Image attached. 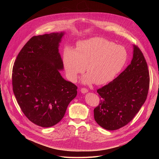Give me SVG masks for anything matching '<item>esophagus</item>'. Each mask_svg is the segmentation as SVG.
Wrapping results in <instances>:
<instances>
[{
	"label": "esophagus",
	"mask_w": 159,
	"mask_h": 159,
	"mask_svg": "<svg viewBox=\"0 0 159 159\" xmlns=\"http://www.w3.org/2000/svg\"><path fill=\"white\" fill-rule=\"evenodd\" d=\"M80 92L82 93H83V94H85V93H87L88 92V90L87 89H85V88H82L80 89Z\"/></svg>",
	"instance_id": "esophagus-1"
}]
</instances>
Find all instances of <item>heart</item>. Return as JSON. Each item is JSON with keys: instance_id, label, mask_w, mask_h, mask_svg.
I'll list each match as a JSON object with an SVG mask.
<instances>
[{"instance_id": "b5f03b06", "label": "heart", "mask_w": 159, "mask_h": 159, "mask_svg": "<svg viewBox=\"0 0 159 159\" xmlns=\"http://www.w3.org/2000/svg\"><path fill=\"white\" fill-rule=\"evenodd\" d=\"M125 48L106 39L96 37L78 43L76 50L67 48L63 63L69 78L75 82L79 75L87 73L82 79L85 84H106L114 79L126 63Z\"/></svg>"}]
</instances>
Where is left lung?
<instances>
[{"label": "left lung", "instance_id": "obj_1", "mask_svg": "<svg viewBox=\"0 0 159 159\" xmlns=\"http://www.w3.org/2000/svg\"><path fill=\"white\" fill-rule=\"evenodd\" d=\"M131 63L118 77L98 89L100 103L94 109L96 123L107 130L126 125L146 101L150 84L148 66L141 50L133 46Z\"/></svg>", "mask_w": 159, "mask_h": 159}]
</instances>
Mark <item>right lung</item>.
<instances>
[{
  "label": "right lung",
  "instance_id": "obj_1",
  "mask_svg": "<svg viewBox=\"0 0 159 159\" xmlns=\"http://www.w3.org/2000/svg\"><path fill=\"white\" fill-rule=\"evenodd\" d=\"M65 32L32 37L19 53L12 69L13 92L22 111L35 125L48 128L63 118L77 87L65 80L59 46Z\"/></svg>",
  "mask_w": 159,
  "mask_h": 159
}]
</instances>
